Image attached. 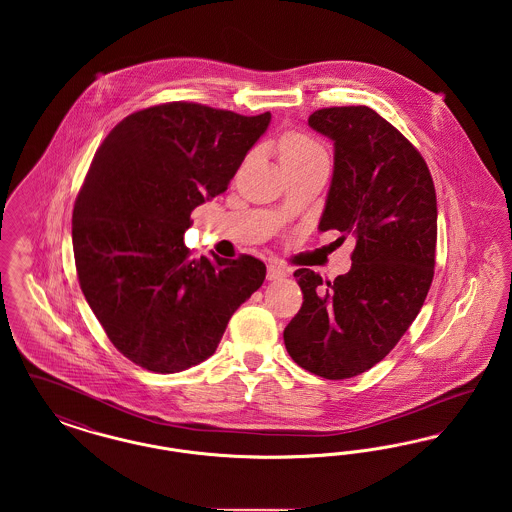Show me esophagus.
I'll return each mask as SVG.
<instances>
[{"label":"esophagus","mask_w":512,"mask_h":512,"mask_svg":"<svg viewBox=\"0 0 512 512\" xmlns=\"http://www.w3.org/2000/svg\"><path fill=\"white\" fill-rule=\"evenodd\" d=\"M284 276H288V270H286V268L280 267V265H268V280H280V278H284Z\"/></svg>","instance_id":"obj_1"}]
</instances>
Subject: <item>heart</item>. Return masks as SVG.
Masks as SVG:
<instances>
[{
  "instance_id": "b5f03b06",
  "label": "heart",
  "mask_w": 512,
  "mask_h": 512,
  "mask_svg": "<svg viewBox=\"0 0 512 512\" xmlns=\"http://www.w3.org/2000/svg\"><path fill=\"white\" fill-rule=\"evenodd\" d=\"M280 153V161H293V159H303V157H311L317 153H324V149L318 146L317 142H313L311 138H307L305 134H288L280 140L278 146Z\"/></svg>"
}]
</instances>
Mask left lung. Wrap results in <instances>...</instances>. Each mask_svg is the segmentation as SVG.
<instances>
[{"mask_svg":"<svg viewBox=\"0 0 512 512\" xmlns=\"http://www.w3.org/2000/svg\"><path fill=\"white\" fill-rule=\"evenodd\" d=\"M309 126L334 142L318 230L357 244L334 282L293 272L303 305L284 343L301 368L343 380L380 363L424 305L436 265V188L416 147L366 105L318 109Z\"/></svg>","mask_w":512,"mask_h":512,"instance_id":"left-lung-1","label":"left lung"}]
</instances>
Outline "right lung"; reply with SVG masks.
<instances>
[{
  "label": "right lung",
  "instance_id": "add662e5",
  "mask_svg": "<svg viewBox=\"0 0 512 512\" xmlns=\"http://www.w3.org/2000/svg\"><path fill=\"white\" fill-rule=\"evenodd\" d=\"M268 122L270 113L172 101L128 115L96 151L74 203V263L90 309L132 363L157 374L203 363L263 286V261L195 259L184 232L197 205L226 192Z\"/></svg>",
  "mask_w": 512,
  "mask_h": 512
}]
</instances>
